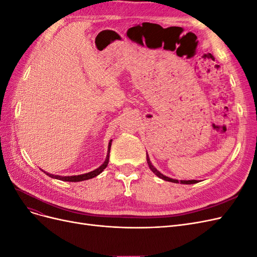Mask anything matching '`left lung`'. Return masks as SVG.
<instances>
[{"label":"left lung","mask_w":257,"mask_h":257,"mask_svg":"<svg viewBox=\"0 0 257 257\" xmlns=\"http://www.w3.org/2000/svg\"><path fill=\"white\" fill-rule=\"evenodd\" d=\"M147 163H148V165H149V167H150V169L152 170V172L157 175L158 177H160L161 179H163V180H165V181H169V182H175V183H182V184H194V183H197L198 181L197 180H181V181H178V180H176V179H172V178H168V177H166V176H164V175H162L159 170L155 168L152 164H151V162H150V159H149V155H148V153H147Z\"/></svg>","instance_id":"obj_1"}]
</instances>
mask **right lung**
<instances>
[{
  "mask_svg": "<svg viewBox=\"0 0 257 257\" xmlns=\"http://www.w3.org/2000/svg\"><path fill=\"white\" fill-rule=\"evenodd\" d=\"M110 148H111V141L109 142V145H108V153H107V158L105 160V162L103 163V165H100L98 168H96L95 170H93V172L91 173H88V174H84V175H78V176H68V177H62V176H54V175H51V174H48L46 172H43L48 175L49 177L51 178H54V179H59V180H62V181H69V182H79V181H83V180H88V179H92L96 177L97 175H99L100 173L103 172V170L107 167L108 165V162H109V153H110Z\"/></svg>",
  "mask_w": 257,
  "mask_h": 257,
  "instance_id": "obj_1",
  "label": "right lung"
}]
</instances>
